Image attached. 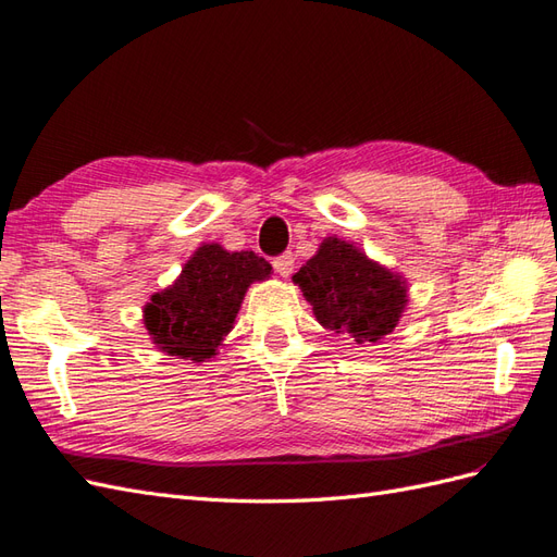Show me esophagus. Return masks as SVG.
Here are the masks:
<instances>
[{
	"label": "esophagus",
	"mask_w": 557,
	"mask_h": 557,
	"mask_svg": "<svg viewBox=\"0 0 557 557\" xmlns=\"http://www.w3.org/2000/svg\"><path fill=\"white\" fill-rule=\"evenodd\" d=\"M274 269H276V274H278V276L288 278V276L293 274V269H295V257H293L290 252L276 257V260H274Z\"/></svg>",
	"instance_id": "esophagus-1"
}]
</instances>
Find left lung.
Listing matches in <instances>:
<instances>
[{
	"mask_svg": "<svg viewBox=\"0 0 557 557\" xmlns=\"http://www.w3.org/2000/svg\"><path fill=\"white\" fill-rule=\"evenodd\" d=\"M293 281L323 329L355 345L383 341L409 305V283L401 274L337 236L323 238Z\"/></svg>",
	"mask_w": 557,
	"mask_h": 557,
	"instance_id": "obj_1",
	"label": "left lung"
}]
</instances>
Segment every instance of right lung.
<instances>
[{
    "mask_svg": "<svg viewBox=\"0 0 557 557\" xmlns=\"http://www.w3.org/2000/svg\"><path fill=\"white\" fill-rule=\"evenodd\" d=\"M271 264L252 250L232 252L202 243L172 286L144 305V325L156 349L200 366L220 355L238 309L255 281H267Z\"/></svg>",
    "mask_w": 557,
    "mask_h": 557,
    "instance_id": "add662e5",
    "label": "right lung"
}]
</instances>
